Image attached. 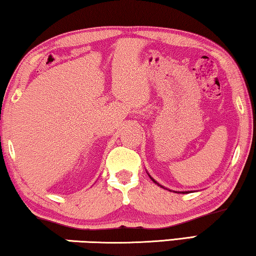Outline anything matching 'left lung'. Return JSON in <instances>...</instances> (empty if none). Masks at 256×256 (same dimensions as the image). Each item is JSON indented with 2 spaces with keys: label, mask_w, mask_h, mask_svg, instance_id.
Listing matches in <instances>:
<instances>
[{
  "label": "left lung",
  "mask_w": 256,
  "mask_h": 256,
  "mask_svg": "<svg viewBox=\"0 0 256 256\" xmlns=\"http://www.w3.org/2000/svg\"><path fill=\"white\" fill-rule=\"evenodd\" d=\"M150 178H152V177H150ZM152 182H154V183H156L157 185H160L158 183H157V182H156L155 180H152ZM160 188H163V186H162V185H160ZM182 194H184V192H182Z\"/></svg>",
  "instance_id": "left-lung-1"
}]
</instances>
